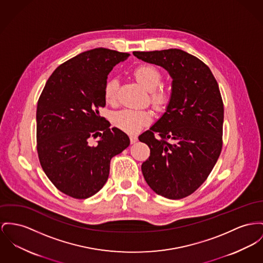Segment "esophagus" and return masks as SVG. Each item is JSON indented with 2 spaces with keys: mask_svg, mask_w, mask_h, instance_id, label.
I'll use <instances>...</instances> for the list:
<instances>
[{
  "mask_svg": "<svg viewBox=\"0 0 263 263\" xmlns=\"http://www.w3.org/2000/svg\"><path fill=\"white\" fill-rule=\"evenodd\" d=\"M129 140H130V143H135L138 141V137L137 136H129Z\"/></svg>",
  "mask_w": 263,
  "mask_h": 263,
  "instance_id": "obj_1",
  "label": "esophagus"
}]
</instances>
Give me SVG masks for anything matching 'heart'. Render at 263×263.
Segmentation results:
<instances>
[{
    "mask_svg": "<svg viewBox=\"0 0 263 263\" xmlns=\"http://www.w3.org/2000/svg\"><path fill=\"white\" fill-rule=\"evenodd\" d=\"M137 80L149 90L152 104L156 108L162 109L171 101V92L161 86L162 74L158 68L152 65H141L134 70ZM119 81L115 78L105 83L104 97L106 104L115 105L118 99ZM153 114L149 110H138L125 108L112 115L111 122L115 126L128 134H136L152 122Z\"/></svg>",
    "mask_w": 263,
    "mask_h": 263,
    "instance_id": "b5f03b06",
    "label": "heart"
}]
</instances>
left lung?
<instances>
[{
  "instance_id": "8db88e82",
  "label": "left lung",
  "mask_w": 263,
  "mask_h": 263,
  "mask_svg": "<svg viewBox=\"0 0 263 263\" xmlns=\"http://www.w3.org/2000/svg\"><path fill=\"white\" fill-rule=\"evenodd\" d=\"M134 54L164 68L173 78L166 111L139 137L151 148L142 175L159 195L186 197L206 180L221 153L224 109L218 84L202 61L184 51Z\"/></svg>"
}]
</instances>
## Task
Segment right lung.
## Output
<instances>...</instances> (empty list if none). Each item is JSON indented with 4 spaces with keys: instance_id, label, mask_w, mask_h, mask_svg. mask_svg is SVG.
<instances>
[{
    "instance_id": "right-lung-1",
    "label": "right lung",
    "mask_w": 263,
    "mask_h": 263,
    "mask_svg": "<svg viewBox=\"0 0 263 263\" xmlns=\"http://www.w3.org/2000/svg\"><path fill=\"white\" fill-rule=\"evenodd\" d=\"M129 53L98 48L59 66L36 106V151L43 171L63 193L85 199L105 185L110 159L128 137L100 116L107 74ZM101 139L90 146V137Z\"/></svg>"
}]
</instances>
